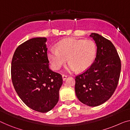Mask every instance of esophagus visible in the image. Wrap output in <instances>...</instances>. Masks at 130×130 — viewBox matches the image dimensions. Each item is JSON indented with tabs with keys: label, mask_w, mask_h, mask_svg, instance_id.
<instances>
[{
	"label": "esophagus",
	"mask_w": 130,
	"mask_h": 130,
	"mask_svg": "<svg viewBox=\"0 0 130 130\" xmlns=\"http://www.w3.org/2000/svg\"><path fill=\"white\" fill-rule=\"evenodd\" d=\"M62 77L63 80L65 81L66 80V79H67V75H62Z\"/></svg>",
	"instance_id": "obj_1"
}]
</instances>
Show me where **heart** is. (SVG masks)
<instances>
[{
    "label": "heart",
    "instance_id": "heart-1",
    "mask_svg": "<svg viewBox=\"0 0 130 130\" xmlns=\"http://www.w3.org/2000/svg\"><path fill=\"white\" fill-rule=\"evenodd\" d=\"M57 48H51L48 50V58L52 67L58 70L66 62H69L66 67L68 72H83L88 69L95 59L96 45L91 40H77L66 38L58 42Z\"/></svg>",
    "mask_w": 130,
    "mask_h": 130
}]
</instances>
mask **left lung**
<instances>
[{
    "label": "left lung",
    "instance_id": "8db88e82",
    "mask_svg": "<svg viewBox=\"0 0 130 130\" xmlns=\"http://www.w3.org/2000/svg\"><path fill=\"white\" fill-rule=\"evenodd\" d=\"M97 46L94 62L84 73L75 79V93L79 100L90 107H95L109 99L119 82L121 61L115 45L101 35L89 36Z\"/></svg>",
    "mask_w": 130,
    "mask_h": 130
}]
</instances>
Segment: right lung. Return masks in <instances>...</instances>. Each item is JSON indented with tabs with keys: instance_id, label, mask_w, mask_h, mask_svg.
<instances>
[{
	"instance_id": "obj_1",
	"label": "right lung",
	"mask_w": 130,
	"mask_h": 130,
	"mask_svg": "<svg viewBox=\"0 0 130 130\" xmlns=\"http://www.w3.org/2000/svg\"><path fill=\"white\" fill-rule=\"evenodd\" d=\"M45 37L32 38L16 48L11 61V80L21 100L31 109L46 113L59 100V73L50 68Z\"/></svg>"
}]
</instances>
